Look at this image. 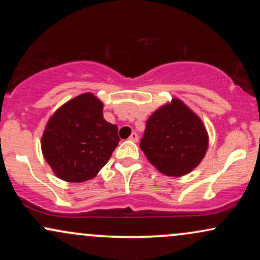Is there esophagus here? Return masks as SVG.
Here are the masks:
<instances>
[{
  "mask_svg": "<svg viewBox=\"0 0 260 260\" xmlns=\"http://www.w3.org/2000/svg\"><path fill=\"white\" fill-rule=\"evenodd\" d=\"M129 140H132V142H138V134H137L136 132H133L132 134H131Z\"/></svg>",
  "mask_w": 260,
  "mask_h": 260,
  "instance_id": "34e87169",
  "label": "esophagus"
}]
</instances>
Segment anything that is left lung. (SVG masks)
<instances>
[{
    "label": "left lung",
    "mask_w": 260,
    "mask_h": 260,
    "mask_svg": "<svg viewBox=\"0 0 260 260\" xmlns=\"http://www.w3.org/2000/svg\"><path fill=\"white\" fill-rule=\"evenodd\" d=\"M209 137L201 117L174 98L148 118L140 149L161 174L181 177L201 164Z\"/></svg>",
    "instance_id": "1"
}]
</instances>
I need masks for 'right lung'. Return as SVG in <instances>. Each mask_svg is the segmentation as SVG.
I'll return each instance as SVG.
<instances>
[{
	"label": "right lung",
	"instance_id": "1",
	"mask_svg": "<svg viewBox=\"0 0 260 260\" xmlns=\"http://www.w3.org/2000/svg\"><path fill=\"white\" fill-rule=\"evenodd\" d=\"M104 104L91 92L73 98L49 118L41 151L53 174L67 182H85L99 174L118 145V128L105 121Z\"/></svg>",
	"mask_w": 260,
	"mask_h": 260
}]
</instances>
